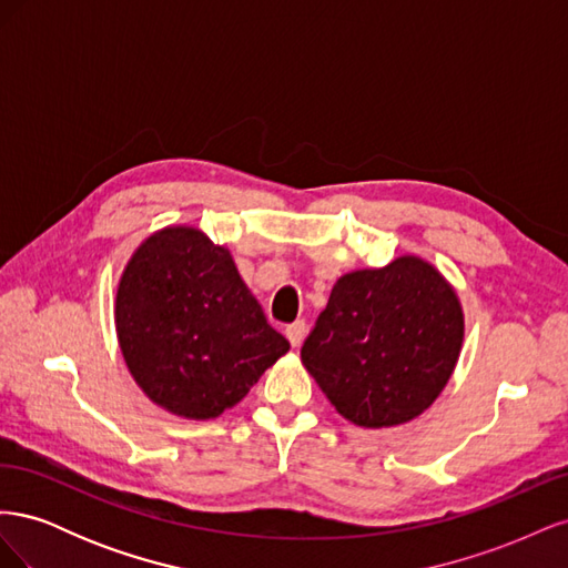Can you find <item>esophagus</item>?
Wrapping results in <instances>:
<instances>
[{
    "instance_id": "1",
    "label": "esophagus",
    "mask_w": 568,
    "mask_h": 568,
    "mask_svg": "<svg viewBox=\"0 0 568 568\" xmlns=\"http://www.w3.org/2000/svg\"><path fill=\"white\" fill-rule=\"evenodd\" d=\"M284 334H286V338H288L291 346L298 348L301 343H303V338H305V322H303V320H296L294 324H288Z\"/></svg>"
}]
</instances>
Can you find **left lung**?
<instances>
[{
  "instance_id": "obj_1",
  "label": "left lung",
  "mask_w": 568,
  "mask_h": 568,
  "mask_svg": "<svg viewBox=\"0 0 568 568\" xmlns=\"http://www.w3.org/2000/svg\"><path fill=\"white\" fill-rule=\"evenodd\" d=\"M464 341L453 284L419 255L336 280L301 359L341 417L388 428L448 386Z\"/></svg>"
}]
</instances>
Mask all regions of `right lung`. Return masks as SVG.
I'll list each match as a JSON object with an SVG mask.
<instances>
[{
  "label": "right lung",
  "instance_id": "1",
  "mask_svg": "<svg viewBox=\"0 0 568 568\" xmlns=\"http://www.w3.org/2000/svg\"><path fill=\"white\" fill-rule=\"evenodd\" d=\"M115 334L146 398L184 419H215L288 351L234 257L199 227L146 236L115 291Z\"/></svg>",
  "mask_w": 568,
  "mask_h": 568
}]
</instances>
